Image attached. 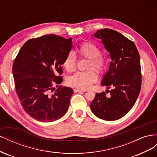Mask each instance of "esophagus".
Wrapping results in <instances>:
<instances>
[{
    "mask_svg": "<svg viewBox=\"0 0 157 157\" xmlns=\"http://www.w3.org/2000/svg\"><path fill=\"white\" fill-rule=\"evenodd\" d=\"M74 92H86V90H80V89H74Z\"/></svg>",
    "mask_w": 157,
    "mask_h": 157,
    "instance_id": "34e87169",
    "label": "esophagus"
}]
</instances>
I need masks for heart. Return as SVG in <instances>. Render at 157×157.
Here are the masks:
<instances>
[{
  "mask_svg": "<svg viewBox=\"0 0 157 157\" xmlns=\"http://www.w3.org/2000/svg\"><path fill=\"white\" fill-rule=\"evenodd\" d=\"M80 57L88 59L86 71H79L69 77L67 80V83L69 86L81 90H87L98 80V76L94 69L99 74H102L107 67V61L100 53L98 47L92 42H83L80 45L78 49ZM77 63V56L73 51L69 52L65 57L63 65L66 71L72 73L76 69Z\"/></svg>",
  "mask_w": 157,
  "mask_h": 157,
  "instance_id": "obj_1",
  "label": "heart"
}]
</instances>
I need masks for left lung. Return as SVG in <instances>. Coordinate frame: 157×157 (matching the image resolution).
<instances>
[{
  "mask_svg": "<svg viewBox=\"0 0 157 157\" xmlns=\"http://www.w3.org/2000/svg\"><path fill=\"white\" fill-rule=\"evenodd\" d=\"M101 40L112 59L101 84L112 88L110 96L97 93L90 103L95 115L105 121H116L130 111L139 96L141 86L140 57L134 42L111 29L94 34ZM106 92V93H107Z\"/></svg>",
  "mask_w": 157,
  "mask_h": 157,
  "instance_id": "obj_1",
  "label": "left lung"
}]
</instances>
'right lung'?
<instances>
[{
  "label": "right lung",
  "mask_w": 157,
  "mask_h": 157,
  "mask_svg": "<svg viewBox=\"0 0 157 157\" xmlns=\"http://www.w3.org/2000/svg\"><path fill=\"white\" fill-rule=\"evenodd\" d=\"M72 48V38L44 35L27 40L13 63L15 88L25 112L40 122H52L67 111L73 90L63 82L61 65Z\"/></svg>",
  "instance_id": "obj_1"
}]
</instances>
